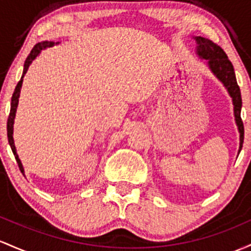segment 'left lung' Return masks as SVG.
I'll list each match as a JSON object with an SVG mask.
<instances>
[{
    "mask_svg": "<svg viewBox=\"0 0 251 251\" xmlns=\"http://www.w3.org/2000/svg\"><path fill=\"white\" fill-rule=\"evenodd\" d=\"M193 39L196 40L197 44V55L201 60H206L210 71L212 72V75H215L217 79L223 84L224 88L226 89L227 94L231 97L233 104V116H235L236 126H237L239 133V154L244 140V128L241 118L242 97L231 61L227 59V55L225 54L224 50L218 45L213 44L209 39L202 38V36H193Z\"/></svg>",
    "mask_w": 251,
    "mask_h": 251,
    "instance_id": "1",
    "label": "left lung"
}]
</instances>
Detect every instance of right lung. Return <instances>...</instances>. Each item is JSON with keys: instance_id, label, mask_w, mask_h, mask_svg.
I'll return each mask as SVG.
<instances>
[{"instance_id": "1", "label": "right lung", "mask_w": 251, "mask_h": 251, "mask_svg": "<svg viewBox=\"0 0 251 251\" xmlns=\"http://www.w3.org/2000/svg\"><path fill=\"white\" fill-rule=\"evenodd\" d=\"M58 42H54V41H41V42H38V44L35 45L34 47H33V50H30L29 55H28L26 61H25V65H24V72H22V75H21V79L18 83V85H16L15 88V91H14L13 94V97H12V103H10V114H9V117H8V122H7V135H8V142H9L10 145V148H12L13 153H14V156H15L16 159V162H18L19 165V168L20 171H21V173L25 176V170H24V166H22V162L21 160H20V157L18 155V153H16V148H15V143H14V137H13V133H14V120H15V115H16V109H18V105H19V98H20V92H21V88H22V81H24V77L25 75H26L27 71H28V67L30 66V64L33 63V60L38 57L39 54L41 53L42 50H46L47 47H52L54 46V45H58Z\"/></svg>"}]
</instances>
